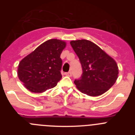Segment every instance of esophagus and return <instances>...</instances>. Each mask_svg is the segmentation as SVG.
<instances>
[{
	"label": "esophagus",
	"mask_w": 135,
	"mask_h": 135,
	"mask_svg": "<svg viewBox=\"0 0 135 135\" xmlns=\"http://www.w3.org/2000/svg\"><path fill=\"white\" fill-rule=\"evenodd\" d=\"M65 75L67 76H71V71H68V72H66V73H65Z\"/></svg>",
	"instance_id": "34e87169"
}]
</instances>
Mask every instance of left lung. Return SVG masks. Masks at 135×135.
Instances as JSON below:
<instances>
[{
	"label": "left lung",
	"mask_w": 135,
	"mask_h": 135,
	"mask_svg": "<svg viewBox=\"0 0 135 135\" xmlns=\"http://www.w3.org/2000/svg\"><path fill=\"white\" fill-rule=\"evenodd\" d=\"M70 45L79 58L82 68L80 78L74 80L77 89L92 97L99 96L108 91L118 76L115 60L89 40H72Z\"/></svg>",
	"instance_id": "1"
}]
</instances>
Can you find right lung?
Instances as JSON below:
<instances>
[{
    "label": "right lung",
    "mask_w": 135,
    "mask_h": 135,
    "mask_svg": "<svg viewBox=\"0 0 135 135\" xmlns=\"http://www.w3.org/2000/svg\"><path fill=\"white\" fill-rule=\"evenodd\" d=\"M65 46L63 40H46L20 62L17 75L26 89L42 93L57 85L62 78L60 55Z\"/></svg>",
    "instance_id": "right-lung-1"
}]
</instances>
